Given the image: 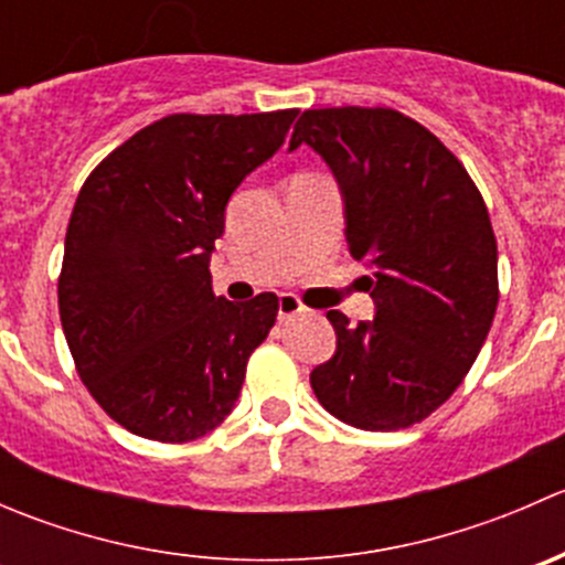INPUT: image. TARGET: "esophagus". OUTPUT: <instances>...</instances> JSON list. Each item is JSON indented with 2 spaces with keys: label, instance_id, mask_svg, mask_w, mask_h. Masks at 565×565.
Returning <instances> with one entry per match:
<instances>
[{
  "label": "esophagus",
  "instance_id": "1",
  "mask_svg": "<svg viewBox=\"0 0 565 565\" xmlns=\"http://www.w3.org/2000/svg\"><path fill=\"white\" fill-rule=\"evenodd\" d=\"M306 306L300 303L295 295H281V300H278V319H292L298 315H303Z\"/></svg>",
  "mask_w": 565,
  "mask_h": 565
}]
</instances>
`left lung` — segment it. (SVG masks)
I'll use <instances>...</instances> for the list:
<instances>
[{
    "label": "left lung",
    "instance_id": "obj_1",
    "mask_svg": "<svg viewBox=\"0 0 565 565\" xmlns=\"http://www.w3.org/2000/svg\"><path fill=\"white\" fill-rule=\"evenodd\" d=\"M309 145L344 199L347 246L372 267V322L328 311L335 352L311 372L344 424L393 431L435 413L476 363L498 309V243L459 158L393 108H309Z\"/></svg>",
    "mask_w": 565,
    "mask_h": 565
}]
</instances>
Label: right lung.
Listing matches in <instances>:
<instances>
[{
  "mask_svg": "<svg viewBox=\"0 0 565 565\" xmlns=\"http://www.w3.org/2000/svg\"><path fill=\"white\" fill-rule=\"evenodd\" d=\"M298 108L169 114L95 167L65 235L60 319L95 402L134 435L191 443L235 407L273 292L215 298L226 202L284 145Z\"/></svg>",
  "mask_w": 565,
  "mask_h": 565,
  "instance_id": "right-lung-1",
  "label": "right lung"
}]
</instances>
